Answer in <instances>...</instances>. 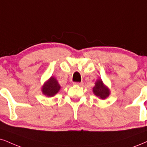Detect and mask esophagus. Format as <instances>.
Returning <instances> with one entry per match:
<instances>
[{"instance_id": "esophagus-1", "label": "esophagus", "mask_w": 147, "mask_h": 147, "mask_svg": "<svg viewBox=\"0 0 147 147\" xmlns=\"http://www.w3.org/2000/svg\"><path fill=\"white\" fill-rule=\"evenodd\" d=\"M74 85H79V86H82L83 84H84V83L82 82H74Z\"/></svg>"}]
</instances>
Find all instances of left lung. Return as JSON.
<instances>
[{
	"mask_svg": "<svg viewBox=\"0 0 147 147\" xmlns=\"http://www.w3.org/2000/svg\"><path fill=\"white\" fill-rule=\"evenodd\" d=\"M95 86L93 88V92L97 97L101 99H105L110 95V90L106 85H104L101 79L97 80Z\"/></svg>",
	"mask_w": 147,
	"mask_h": 147,
	"instance_id": "left-lung-1",
	"label": "left lung"
}]
</instances>
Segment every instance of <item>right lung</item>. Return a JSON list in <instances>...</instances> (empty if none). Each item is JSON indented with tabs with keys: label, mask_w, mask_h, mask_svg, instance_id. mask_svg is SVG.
Masks as SVG:
<instances>
[{
	"label": "right lung",
	"mask_w": 147,
	"mask_h": 147,
	"mask_svg": "<svg viewBox=\"0 0 147 147\" xmlns=\"http://www.w3.org/2000/svg\"><path fill=\"white\" fill-rule=\"evenodd\" d=\"M61 89V86L54 77H50V78L46 81L41 88V91L43 95L48 97H53Z\"/></svg>",
	"instance_id": "obj_1"
}]
</instances>
